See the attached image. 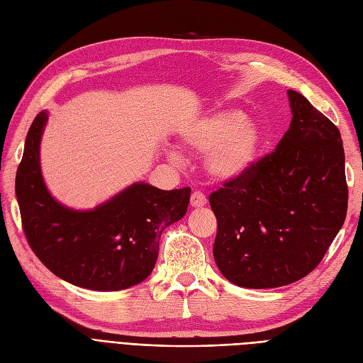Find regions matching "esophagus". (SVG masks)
I'll return each instance as SVG.
<instances>
[{
    "mask_svg": "<svg viewBox=\"0 0 363 363\" xmlns=\"http://www.w3.org/2000/svg\"><path fill=\"white\" fill-rule=\"evenodd\" d=\"M207 203L206 195L201 191H194L191 195V206L192 207H203Z\"/></svg>",
    "mask_w": 363,
    "mask_h": 363,
    "instance_id": "1",
    "label": "esophagus"
}]
</instances>
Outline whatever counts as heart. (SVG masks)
Segmentation results:
<instances>
[{"label": "heart", "mask_w": 363, "mask_h": 363, "mask_svg": "<svg viewBox=\"0 0 363 363\" xmlns=\"http://www.w3.org/2000/svg\"><path fill=\"white\" fill-rule=\"evenodd\" d=\"M186 148L204 155V169L216 182L239 180L255 167L263 135L240 111H218L201 116L182 133Z\"/></svg>", "instance_id": "obj_1"}]
</instances>
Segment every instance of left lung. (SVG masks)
<instances>
[{
    "label": "left lung",
    "instance_id": "left-lung-1",
    "mask_svg": "<svg viewBox=\"0 0 363 363\" xmlns=\"http://www.w3.org/2000/svg\"><path fill=\"white\" fill-rule=\"evenodd\" d=\"M291 127L244 177L208 195L213 257L242 288H279L312 272L347 216L345 155L337 127L288 91Z\"/></svg>",
    "mask_w": 363,
    "mask_h": 363
}]
</instances>
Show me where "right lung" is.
I'll list each match as a JSON object with an SVG mask.
<instances>
[{
  "instance_id": "1",
  "label": "right lung",
  "mask_w": 363,
  "mask_h": 363,
  "mask_svg": "<svg viewBox=\"0 0 363 363\" xmlns=\"http://www.w3.org/2000/svg\"><path fill=\"white\" fill-rule=\"evenodd\" d=\"M47 118L40 112L33 121L16 172V199L30 248L52 274L75 286H135L155 268L163 230L188 211L191 188L162 191L135 183L95 211L63 207L40 174L39 144Z\"/></svg>"
}]
</instances>
